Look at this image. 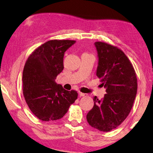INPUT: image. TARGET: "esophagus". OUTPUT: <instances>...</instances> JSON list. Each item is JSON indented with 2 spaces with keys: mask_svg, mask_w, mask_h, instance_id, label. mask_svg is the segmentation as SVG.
<instances>
[{
  "mask_svg": "<svg viewBox=\"0 0 153 153\" xmlns=\"http://www.w3.org/2000/svg\"><path fill=\"white\" fill-rule=\"evenodd\" d=\"M79 96H80V97H87V96H88V94H87L81 93V92H79Z\"/></svg>",
  "mask_w": 153,
  "mask_h": 153,
  "instance_id": "esophagus-1",
  "label": "esophagus"
}]
</instances>
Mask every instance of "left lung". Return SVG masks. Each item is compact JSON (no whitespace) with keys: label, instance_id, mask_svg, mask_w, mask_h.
<instances>
[{"label":"left lung","instance_id":"left-lung-1","mask_svg":"<svg viewBox=\"0 0 153 153\" xmlns=\"http://www.w3.org/2000/svg\"><path fill=\"white\" fill-rule=\"evenodd\" d=\"M99 56L97 76L106 88L102 101L93 98L94 106L86 115L88 124L101 131L116 129L133 107L137 80L131 62L122 50L109 43H94Z\"/></svg>","mask_w":153,"mask_h":153}]
</instances>
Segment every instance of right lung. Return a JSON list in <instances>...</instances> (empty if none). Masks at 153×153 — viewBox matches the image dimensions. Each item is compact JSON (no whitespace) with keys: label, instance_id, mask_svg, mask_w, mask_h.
<instances>
[{"label":"right lung","instance_id":"obj_1","mask_svg":"<svg viewBox=\"0 0 153 153\" xmlns=\"http://www.w3.org/2000/svg\"><path fill=\"white\" fill-rule=\"evenodd\" d=\"M76 43L74 40L53 39L33 51L24 65L23 94L29 109L39 119H60L77 99L75 90L68 91L55 79L64 69V54Z\"/></svg>","mask_w":153,"mask_h":153}]
</instances>
